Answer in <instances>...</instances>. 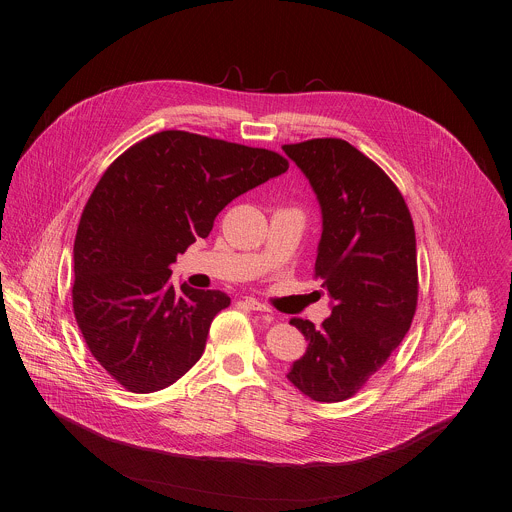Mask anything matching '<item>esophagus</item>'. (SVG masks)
<instances>
[{
  "label": "esophagus",
  "instance_id": "34e87169",
  "mask_svg": "<svg viewBox=\"0 0 512 512\" xmlns=\"http://www.w3.org/2000/svg\"><path fill=\"white\" fill-rule=\"evenodd\" d=\"M243 304H245L249 310H253V312H267V314L271 312L265 304H261V302H259V300H255V298H245V302H243Z\"/></svg>",
  "mask_w": 512,
  "mask_h": 512
}]
</instances>
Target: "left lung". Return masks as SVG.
Masks as SVG:
<instances>
[{
    "instance_id": "1",
    "label": "left lung",
    "mask_w": 512,
    "mask_h": 512,
    "mask_svg": "<svg viewBox=\"0 0 512 512\" xmlns=\"http://www.w3.org/2000/svg\"><path fill=\"white\" fill-rule=\"evenodd\" d=\"M322 206L314 277L334 300L316 326L291 318L308 340L287 379L320 403L354 397L389 360L417 308L413 218L395 182L338 137L285 143Z\"/></svg>"
}]
</instances>
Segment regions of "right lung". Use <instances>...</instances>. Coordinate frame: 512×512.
I'll list each match as a JSON object with an SVG mask.
<instances>
[{
	"instance_id": "1",
	"label": "right lung",
	"mask_w": 512,
	"mask_h": 512,
	"mask_svg": "<svg viewBox=\"0 0 512 512\" xmlns=\"http://www.w3.org/2000/svg\"><path fill=\"white\" fill-rule=\"evenodd\" d=\"M287 168L271 150L168 129L105 170L77 229L72 310L91 354L123 389H166L200 360L231 298L176 289L170 265L208 237L233 198Z\"/></svg>"
}]
</instances>
